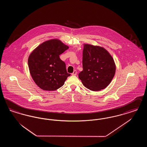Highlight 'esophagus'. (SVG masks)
<instances>
[{
  "instance_id": "obj_1",
  "label": "esophagus",
  "mask_w": 147,
  "mask_h": 147,
  "mask_svg": "<svg viewBox=\"0 0 147 147\" xmlns=\"http://www.w3.org/2000/svg\"><path fill=\"white\" fill-rule=\"evenodd\" d=\"M77 74V70H74V71L71 73V75H72V76H76Z\"/></svg>"
}]
</instances>
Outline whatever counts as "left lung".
Segmentation results:
<instances>
[{
  "label": "left lung",
  "instance_id": "1",
  "mask_svg": "<svg viewBox=\"0 0 147 147\" xmlns=\"http://www.w3.org/2000/svg\"><path fill=\"white\" fill-rule=\"evenodd\" d=\"M83 69L78 75L83 84L92 91H100L112 81L116 65L112 56L104 48L84 44Z\"/></svg>",
  "mask_w": 147,
  "mask_h": 147
}]
</instances>
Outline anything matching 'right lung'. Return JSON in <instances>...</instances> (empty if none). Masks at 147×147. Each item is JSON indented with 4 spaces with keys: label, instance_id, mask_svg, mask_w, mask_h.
<instances>
[{
    "label": "right lung",
    "instance_id": "add662e5",
    "mask_svg": "<svg viewBox=\"0 0 147 147\" xmlns=\"http://www.w3.org/2000/svg\"><path fill=\"white\" fill-rule=\"evenodd\" d=\"M69 47L58 39L43 42L30 54L28 65L30 74L42 90L55 91L62 86L70 74L59 55Z\"/></svg>",
    "mask_w": 147,
    "mask_h": 147
}]
</instances>
